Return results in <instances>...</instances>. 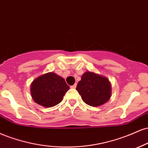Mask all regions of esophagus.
<instances>
[{
  "mask_svg": "<svg viewBox=\"0 0 148 148\" xmlns=\"http://www.w3.org/2000/svg\"><path fill=\"white\" fill-rule=\"evenodd\" d=\"M76 86H77V84H75L74 85H73V86H71V88H75Z\"/></svg>",
  "mask_w": 148,
  "mask_h": 148,
  "instance_id": "1",
  "label": "esophagus"
}]
</instances>
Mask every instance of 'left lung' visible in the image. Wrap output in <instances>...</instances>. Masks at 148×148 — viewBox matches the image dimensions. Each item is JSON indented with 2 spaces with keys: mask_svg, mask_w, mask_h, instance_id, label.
Wrapping results in <instances>:
<instances>
[{
  "mask_svg": "<svg viewBox=\"0 0 148 148\" xmlns=\"http://www.w3.org/2000/svg\"><path fill=\"white\" fill-rule=\"evenodd\" d=\"M76 90L83 101L92 107L104 105L112 95V86L109 79L90 71H86L82 75Z\"/></svg>",
  "mask_w": 148,
  "mask_h": 148,
  "instance_id": "8db88e82",
  "label": "left lung"
}]
</instances>
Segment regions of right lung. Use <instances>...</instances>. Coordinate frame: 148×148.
I'll return each instance as SVG.
<instances>
[{"mask_svg": "<svg viewBox=\"0 0 148 148\" xmlns=\"http://www.w3.org/2000/svg\"><path fill=\"white\" fill-rule=\"evenodd\" d=\"M70 88L64 78L54 73H47L36 78L31 84L34 101L44 107H52L62 101Z\"/></svg>", "mask_w": 148, "mask_h": 148, "instance_id": "right-lung-1", "label": "right lung"}]
</instances>
